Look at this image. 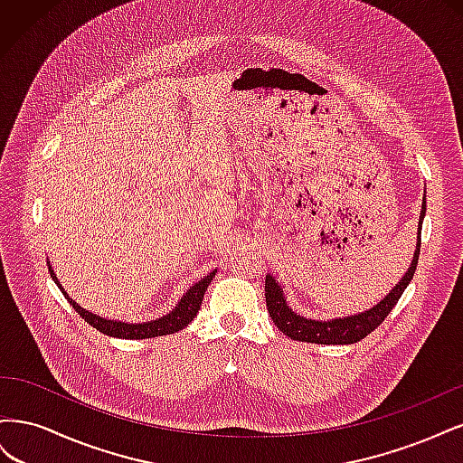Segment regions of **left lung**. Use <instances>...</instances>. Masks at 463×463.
Returning <instances> with one entry per match:
<instances>
[{"instance_id": "left-lung-1", "label": "left lung", "mask_w": 463, "mask_h": 463, "mask_svg": "<svg viewBox=\"0 0 463 463\" xmlns=\"http://www.w3.org/2000/svg\"><path fill=\"white\" fill-rule=\"evenodd\" d=\"M421 216H419V237H417V249L411 260V266L405 272V276L396 284V288L392 289L388 296L378 303L373 309L355 315V317H345V318H334V320H311L299 317L298 313H293L286 299H284V291L276 284V279L272 276H266L264 279V296H266V309H269V315L272 317L274 325L278 330H282L288 338L291 340H299L307 344H355L359 340L369 335L374 328L383 325V320L388 317V313L394 309V305L402 298L403 289L410 286L411 278L417 269V260H419V249H421V226H423V216H425V201L421 206Z\"/></svg>"}]
</instances>
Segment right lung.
I'll use <instances>...</instances> for the list:
<instances>
[{"label":"right lung","mask_w":463,"mask_h":463,"mask_svg":"<svg viewBox=\"0 0 463 463\" xmlns=\"http://www.w3.org/2000/svg\"><path fill=\"white\" fill-rule=\"evenodd\" d=\"M48 270H50V276L53 278V282L58 284V288L63 291V288L60 286L58 282V276L53 274L52 266L48 264ZM216 272H210L208 276L201 278L197 284H194L185 296L184 299H181L177 303L175 309L165 315L158 320H150V322H141V325H128V322H116V320H106V318H100L96 317L92 313H89L87 309H82V307H79V303H75L71 298L67 296V293L63 291V296L67 298V301L73 305V309L85 318L90 326H94L96 330H100L102 334H108V335H114V338H128V340H143V338H156V335H165V334H174V332H179L184 330L189 322L197 317L199 309H201V303H203V298H204V291L208 288V284L213 282Z\"/></svg>","instance_id":"right-lung-1"}]
</instances>
